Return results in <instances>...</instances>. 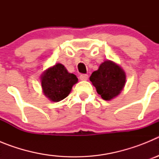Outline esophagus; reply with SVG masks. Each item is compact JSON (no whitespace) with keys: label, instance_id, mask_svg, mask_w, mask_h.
<instances>
[{"label":"esophagus","instance_id":"1","mask_svg":"<svg viewBox=\"0 0 159 159\" xmlns=\"http://www.w3.org/2000/svg\"><path fill=\"white\" fill-rule=\"evenodd\" d=\"M80 79L81 80H87L88 79V75L87 74H81Z\"/></svg>","mask_w":159,"mask_h":159}]
</instances>
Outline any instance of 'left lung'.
Listing matches in <instances>:
<instances>
[{"label":"left lung","mask_w":159,"mask_h":159,"mask_svg":"<svg viewBox=\"0 0 159 159\" xmlns=\"http://www.w3.org/2000/svg\"><path fill=\"white\" fill-rule=\"evenodd\" d=\"M90 80L102 99L110 100L121 92L126 82V75L119 66L106 60L100 64L99 69L92 72Z\"/></svg>","instance_id":"obj_1"}]
</instances>
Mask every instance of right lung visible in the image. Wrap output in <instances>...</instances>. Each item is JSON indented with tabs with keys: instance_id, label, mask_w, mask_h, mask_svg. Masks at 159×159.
Instances as JSON below:
<instances>
[{
	"instance_id": "add662e5",
	"label": "right lung",
	"mask_w": 159,
	"mask_h": 159,
	"mask_svg": "<svg viewBox=\"0 0 159 159\" xmlns=\"http://www.w3.org/2000/svg\"><path fill=\"white\" fill-rule=\"evenodd\" d=\"M77 81L76 75L67 72L61 64H57L42 75L41 86L44 95L50 100L59 102L69 95Z\"/></svg>"
}]
</instances>
